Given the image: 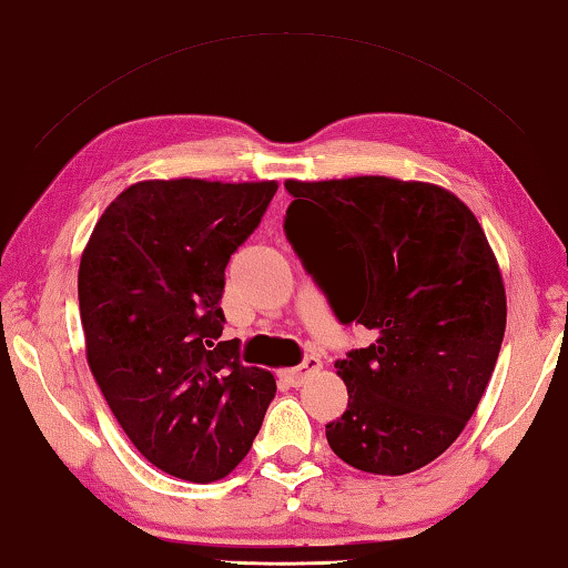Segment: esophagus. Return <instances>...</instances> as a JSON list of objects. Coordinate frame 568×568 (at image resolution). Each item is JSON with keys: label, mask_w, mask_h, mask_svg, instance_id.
Returning a JSON list of instances; mask_svg holds the SVG:
<instances>
[{"label": "esophagus", "mask_w": 568, "mask_h": 568, "mask_svg": "<svg viewBox=\"0 0 568 568\" xmlns=\"http://www.w3.org/2000/svg\"><path fill=\"white\" fill-rule=\"evenodd\" d=\"M320 367H322V359H320L317 355H306V357L302 359V365L286 369V377H290L292 387H302L304 379L310 377L312 372H320Z\"/></svg>", "instance_id": "1"}]
</instances>
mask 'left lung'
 I'll list each match as a JSON object with an SVG mask.
<instances>
[{
    "label": "left lung",
    "instance_id": "left-lung-1",
    "mask_svg": "<svg viewBox=\"0 0 568 568\" xmlns=\"http://www.w3.org/2000/svg\"><path fill=\"white\" fill-rule=\"evenodd\" d=\"M284 234L334 317L375 334L337 362L347 410L327 443L352 468L403 476L476 413L506 332V290L466 203L385 175L302 183Z\"/></svg>",
    "mask_w": 568,
    "mask_h": 568
}]
</instances>
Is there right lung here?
Masks as SVG:
<instances>
[{
  "label": "right lung",
  "mask_w": 568,
  "mask_h": 568,
  "mask_svg": "<svg viewBox=\"0 0 568 568\" xmlns=\"http://www.w3.org/2000/svg\"><path fill=\"white\" fill-rule=\"evenodd\" d=\"M274 181H143L125 189L82 251L78 296L88 365L145 460L169 476H229L276 395L223 339L226 264L254 234Z\"/></svg>",
  "instance_id": "right-lung-1"
}]
</instances>
